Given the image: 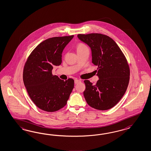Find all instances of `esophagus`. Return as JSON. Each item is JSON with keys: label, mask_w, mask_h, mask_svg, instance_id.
<instances>
[{"label": "esophagus", "mask_w": 151, "mask_h": 151, "mask_svg": "<svg viewBox=\"0 0 151 151\" xmlns=\"http://www.w3.org/2000/svg\"><path fill=\"white\" fill-rule=\"evenodd\" d=\"M81 80H78V79H75V80H74V83H75V84H78V83H81Z\"/></svg>", "instance_id": "obj_1"}]
</instances>
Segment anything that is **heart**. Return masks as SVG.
Wrapping results in <instances>:
<instances>
[{"instance_id":"1","label":"heart","mask_w":151,"mask_h":151,"mask_svg":"<svg viewBox=\"0 0 151 151\" xmlns=\"http://www.w3.org/2000/svg\"><path fill=\"white\" fill-rule=\"evenodd\" d=\"M87 46L86 45H84V43H78L77 46V51H82L86 48H87Z\"/></svg>"}]
</instances>
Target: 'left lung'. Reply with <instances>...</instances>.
<instances>
[{"label": "left lung", "instance_id": "obj_1", "mask_svg": "<svg viewBox=\"0 0 151 151\" xmlns=\"http://www.w3.org/2000/svg\"><path fill=\"white\" fill-rule=\"evenodd\" d=\"M81 41L91 48L92 63L98 66L99 79L95 85L85 80L83 92L87 104L99 110L115 106L124 95L129 80V68L125 55L116 43L101 34H78Z\"/></svg>", "mask_w": 151, "mask_h": 151}]
</instances>
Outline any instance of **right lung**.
<instances>
[{"mask_svg": "<svg viewBox=\"0 0 151 151\" xmlns=\"http://www.w3.org/2000/svg\"><path fill=\"white\" fill-rule=\"evenodd\" d=\"M74 35L47 39L29 56L23 70V81L31 99L40 109L54 112L66 105L74 88V81H64L53 76L54 65L62 63V54Z\"/></svg>", "mask_w": 151, "mask_h": 151, "instance_id": "add662e5", "label": "right lung"}]
</instances>
